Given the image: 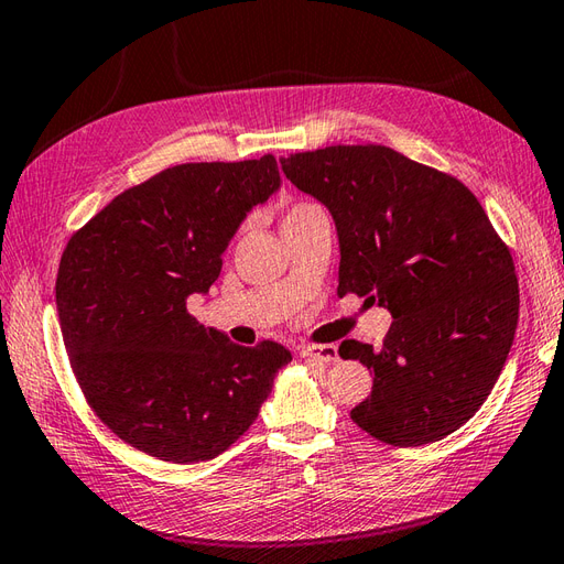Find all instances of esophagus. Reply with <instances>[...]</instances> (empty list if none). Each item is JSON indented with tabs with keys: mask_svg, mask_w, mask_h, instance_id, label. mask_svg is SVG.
<instances>
[{
	"mask_svg": "<svg viewBox=\"0 0 564 564\" xmlns=\"http://www.w3.org/2000/svg\"><path fill=\"white\" fill-rule=\"evenodd\" d=\"M300 356L310 358V360H319L324 365H332L338 360V348L332 344H322V346H300Z\"/></svg>",
	"mask_w": 564,
	"mask_h": 564,
	"instance_id": "34e87169",
	"label": "esophagus"
}]
</instances>
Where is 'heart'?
Wrapping results in <instances>:
<instances>
[{
    "mask_svg": "<svg viewBox=\"0 0 564 564\" xmlns=\"http://www.w3.org/2000/svg\"><path fill=\"white\" fill-rule=\"evenodd\" d=\"M312 206H317V204H310V202H297L295 206H291V212H288V216H291V214H297V212H305V208H312Z\"/></svg>",
    "mask_w": 564,
    "mask_h": 564,
    "instance_id": "obj_1",
    "label": "heart"
}]
</instances>
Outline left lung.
Listing matches in <instances>:
<instances>
[{
	"label": "left lung",
	"instance_id": "8db88e82",
	"mask_svg": "<svg viewBox=\"0 0 564 564\" xmlns=\"http://www.w3.org/2000/svg\"><path fill=\"white\" fill-rule=\"evenodd\" d=\"M281 167L334 216L338 297L394 317L377 350L352 338L338 348L372 372L352 423L394 447L459 430L492 391L519 322L512 254L474 192L377 143L291 153Z\"/></svg>",
	"mask_w": 564,
	"mask_h": 564
}]
</instances>
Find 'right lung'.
I'll return each mask as SVG.
<instances>
[{"mask_svg":"<svg viewBox=\"0 0 564 564\" xmlns=\"http://www.w3.org/2000/svg\"><path fill=\"white\" fill-rule=\"evenodd\" d=\"M271 153L182 163L129 187L78 228L57 271V312L72 370L117 437L155 459H214L257 421L273 377L293 360L196 322L192 293L218 279L252 206L279 189Z\"/></svg>","mask_w":564,"mask_h":564,"instance_id":"add662e5","label":"right lung"}]
</instances>
